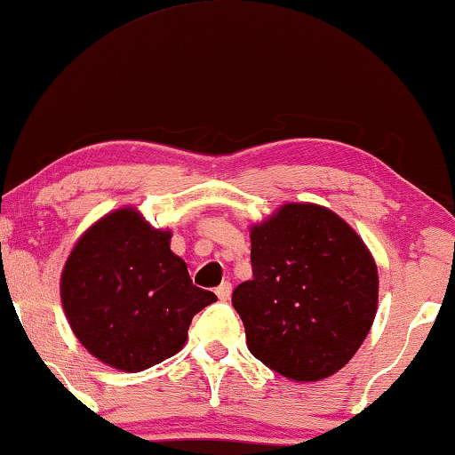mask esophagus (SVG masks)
<instances>
[{
	"label": "esophagus",
	"instance_id": "34e87169",
	"mask_svg": "<svg viewBox=\"0 0 455 455\" xmlns=\"http://www.w3.org/2000/svg\"><path fill=\"white\" fill-rule=\"evenodd\" d=\"M230 294H233V286H230L228 282L220 283V286L216 288V296H219V300H222V302L230 300Z\"/></svg>",
	"mask_w": 455,
	"mask_h": 455
}]
</instances>
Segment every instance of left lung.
Masks as SVG:
<instances>
[{"instance_id":"8db88e82","label":"left lung","mask_w":455,"mask_h":455,"mask_svg":"<svg viewBox=\"0 0 455 455\" xmlns=\"http://www.w3.org/2000/svg\"><path fill=\"white\" fill-rule=\"evenodd\" d=\"M253 280L233 292L247 347L283 378L333 376L368 337L378 308L370 249L333 210L283 204L251 227Z\"/></svg>"}]
</instances>
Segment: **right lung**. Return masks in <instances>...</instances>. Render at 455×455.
<instances>
[{
  "instance_id": "add662e5",
  "label": "right lung",
  "mask_w": 455,
  "mask_h": 455,
  "mask_svg": "<svg viewBox=\"0 0 455 455\" xmlns=\"http://www.w3.org/2000/svg\"><path fill=\"white\" fill-rule=\"evenodd\" d=\"M137 208H118L79 236L60 274V302L79 343L100 362L142 371L184 347L196 313L216 294L194 286Z\"/></svg>"
}]
</instances>
